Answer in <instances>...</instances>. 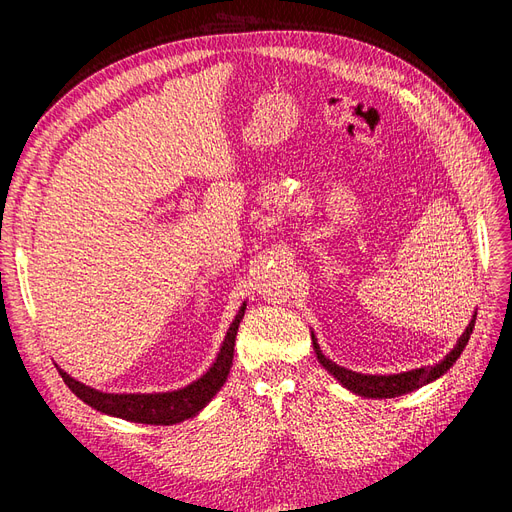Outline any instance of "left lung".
Masks as SVG:
<instances>
[{
  "label": "left lung",
  "mask_w": 512,
  "mask_h": 512,
  "mask_svg": "<svg viewBox=\"0 0 512 512\" xmlns=\"http://www.w3.org/2000/svg\"><path fill=\"white\" fill-rule=\"evenodd\" d=\"M474 322H476V312L470 320V324L466 327V331L461 333V337L457 339L455 348L448 352L444 359L436 365L431 367H418V369H410V371H401V374H389V376H371V374H359V371H352L346 367H339L337 363H333L331 359L322 354L320 346H318V339L312 333V344H314V352L318 356L320 365L329 371V374L342 384L346 386L348 391L367 397V399H391V397H399V395H406L412 393L416 389H421V386L438 380L440 376H444L448 369L455 365V361L461 356L463 348L468 346V339L472 335L474 329Z\"/></svg>",
  "instance_id": "1"
}]
</instances>
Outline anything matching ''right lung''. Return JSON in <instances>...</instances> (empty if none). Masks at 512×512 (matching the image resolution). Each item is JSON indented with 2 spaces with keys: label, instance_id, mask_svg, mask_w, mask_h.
Returning <instances> with one entry per match:
<instances>
[{
  "label": "right lung",
  "instance_id": "1",
  "mask_svg": "<svg viewBox=\"0 0 512 512\" xmlns=\"http://www.w3.org/2000/svg\"><path fill=\"white\" fill-rule=\"evenodd\" d=\"M245 314V301L239 307V312L232 320V324L226 331V337L222 342V348L215 356L213 365L205 371L203 376L194 380L192 384L183 386L177 391L166 393H102L94 386H87L79 380H74L64 369H59L61 378L68 384V389L83 399L87 406L94 410L123 418V421L143 423V425H177L188 421V418L196 416L203 410L209 401L218 395V391L224 386L230 367H232V354H235V339L239 324Z\"/></svg>",
  "mask_w": 512,
  "mask_h": 512
}]
</instances>
